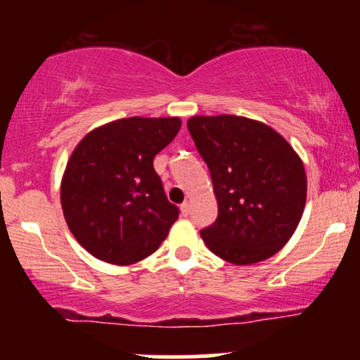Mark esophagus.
I'll use <instances>...</instances> for the list:
<instances>
[{"label": "esophagus", "instance_id": "34e87169", "mask_svg": "<svg viewBox=\"0 0 360 360\" xmlns=\"http://www.w3.org/2000/svg\"><path fill=\"white\" fill-rule=\"evenodd\" d=\"M179 208H181V214H183V217H188V214L191 213V205L189 203H183Z\"/></svg>", "mask_w": 360, "mask_h": 360}]
</instances>
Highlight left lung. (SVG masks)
<instances>
[{
  "mask_svg": "<svg viewBox=\"0 0 360 360\" xmlns=\"http://www.w3.org/2000/svg\"><path fill=\"white\" fill-rule=\"evenodd\" d=\"M210 169L218 217L201 230L214 255L237 266L286 245L307 203V174L295 148L266 123L235 115L188 120Z\"/></svg>",
  "mask_w": 360,
  "mask_h": 360,
  "instance_id": "left-lung-1",
  "label": "left lung"
}]
</instances>
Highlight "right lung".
Wrapping results in <instances>:
<instances>
[{
	"label": "right lung",
	"instance_id": "obj_1",
	"mask_svg": "<svg viewBox=\"0 0 360 360\" xmlns=\"http://www.w3.org/2000/svg\"><path fill=\"white\" fill-rule=\"evenodd\" d=\"M181 120L131 117L91 130L74 148L60 183L64 218L76 240L105 262L130 266L166 240L179 217L154 157Z\"/></svg>",
	"mask_w": 360,
	"mask_h": 360
}]
</instances>
